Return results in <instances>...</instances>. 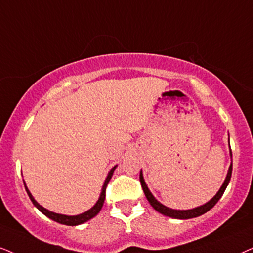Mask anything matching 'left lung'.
Masks as SVG:
<instances>
[{
  "instance_id": "left-lung-1",
  "label": "left lung",
  "mask_w": 253,
  "mask_h": 253,
  "mask_svg": "<svg viewBox=\"0 0 253 253\" xmlns=\"http://www.w3.org/2000/svg\"><path fill=\"white\" fill-rule=\"evenodd\" d=\"M230 154H231V156H232L231 149H230ZM231 174H232V164L230 165L228 175H226L224 183H223L222 187H220L218 193H217L215 196H213L212 200H210L209 202L204 204V206L197 207V208H195V209H190V210H174V209H170V208H167L166 206H164V204L160 203L159 201L156 200L154 196H153L152 193H150L149 189H148V187L146 185L145 181H143L141 171H140V183H141V187L143 189V193H145V195H146L147 200H148L150 206L154 208L156 211H159L160 213H162V215H165V216L172 217V218L188 219V218H194V217H198V216L203 215V213L208 212L210 209H211V208H213V206H215V204L219 201V198L222 197V195L224 194L226 187H228V184L230 182V178H231Z\"/></svg>"
}]
</instances>
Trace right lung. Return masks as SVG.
<instances>
[{"mask_svg": "<svg viewBox=\"0 0 253 253\" xmlns=\"http://www.w3.org/2000/svg\"><path fill=\"white\" fill-rule=\"evenodd\" d=\"M116 168H117V166H114V167L111 169V171L108 172V176H107L106 180H105V183L103 185V189H101V194H100V197H99L98 202L94 204L93 208H91V209L87 210V211L84 212V213H82V215L66 216V215H59V213H55L52 211H49V210H46L45 208L40 206V204H38L36 201H35V198L33 197V195L30 194V191H29L25 183H24V187H25V190H27V193L29 195V197H30L31 202L34 203V206L36 207L41 212H43L46 217H49V218L55 220V222H57V223H60V224L71 225V226L79 225V224H82V223L87 222L88 219L93 218V217L95 215H98V212L101 210V208H103V204H104V201H105V196H106V187H107L108 182H110V180L112 178V175H113V172H114V170H116Z\"/></svg>", "mask_w": 253, "mask_h": 253, "instance_id": "add662e5", "label": "right lung"}]
</instances>
